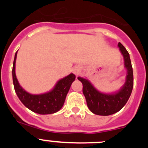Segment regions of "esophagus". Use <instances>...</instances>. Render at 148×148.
<instances>
[{"label": "esophagus", "instance_id": "34e87169", "mask_svg": "<svg viewBox=\"0 0 148 148\" xmlns=\"http://www.w3.org/2000/svg\"><path fill=\"white\" fill-rule=\"evenodd\" d=\"M73 72H74L75 74H78V72H79V70H78V66H75V67L73 68Z\"/></svg>", "mask_w": 148, "mask_h": 148}]
</instances>
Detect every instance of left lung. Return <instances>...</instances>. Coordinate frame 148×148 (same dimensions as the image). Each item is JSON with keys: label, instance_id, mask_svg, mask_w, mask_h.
<instances>
[{"label": "left lung", "instance_id": "obj_1", "mask_svg": "<svg viewBox=\"0 0 148 148\" xmlns=\"http://www.w3.org/2000/svg\"><path fill=\"white\" fill-rule=\"evenodd\" d=\"M119 50L124 57L125 67L127 70L126 82L118 92L105 94L98 91L87 79L78 77L83 84V93L90 110L99 116H109L117 113L125 105L131 95L133 87V74L130 55L121 43L118 44Z\"/></svg>", "mask_w": 148, "mask_h": 148}]
</instances>
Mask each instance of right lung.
I'll use <instances>...</instances> for the list:
<instances>
[{
	"instance_id": "1",
	"label": "right lung",
	"mask_w": 148,
	"mask_h": 148,
	"mask_svg": "<svg viewBox=\"0 0 148 148\" xmlns=\"http://www.w3.org/2000/svg\"><path fill=\"white\" fill-rule=\"evenodd\" d=\"M17 51L15 55L12 66V79L14 88L18 97L28 109L38 114H52L58 112L64 105L65 99L75 75L73 73L57 82L54 88L48 92L39 95H32L23 90L20 86L15 75V61Z\"/></svg>"
}]
</instances>
